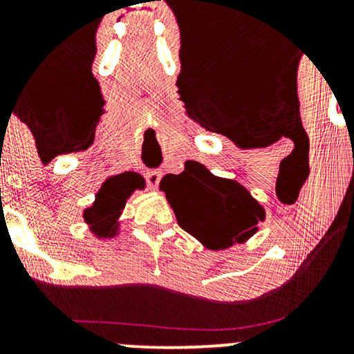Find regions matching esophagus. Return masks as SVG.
Segmentation results:
<instances>
[{
  "label": "esophagus",
  "instance_id": "1",
  "mask_svg": "<svg viewBox=\"0 0 354 354\" xmlns=\"http://www.w3.org/2000/svg\"><path fill=\"white\" fill-rule=\"evenodd\" d=\"M145 178H146V183H148L149 189H156L158 185H160L161 173L158 171V169H149V171H146Z\"/></svg>",
  "mask_w": 354,
  "mask_h": 354
}]
</instances>
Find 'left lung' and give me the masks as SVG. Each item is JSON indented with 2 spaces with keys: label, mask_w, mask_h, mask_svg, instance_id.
<instances>
[{
  "label": "left lung",
  "mask_w": 354,
  "mask_h": 354,
  "mask_svg": "<svg viewBox=\"0 0 354 354\" xmlns=\"http://www.w3.org/2000/svg\"><path fill=\"white\" fill-rule=\"evenodd\" d=\"M178 225L209 250H225L245 243L265 219V209L250 191L233 180L211 174L196 161L185 171L161 180Z\"/></svg>",
  "instance_id": "left-lung-1"
}]
</instances>
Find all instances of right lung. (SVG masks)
<instances>
[{"label":"right lung","mask_w":354,"mask_h":354,"mask_svg":"<svg viewBox=\"0 0 354 354\" xmlns=\"http://www.w3.org/2000/svg\"><path fill=\"white\" fill-rule=\"evenodd\" d=\"M140 188L133 174H118L103 183L96 194V201L91 208L84 209V219L91 231L101 238L115 236L118 231V218L126 205V198L133 189Z\"/></svg>","instance_id":"1"}]
</instances>
